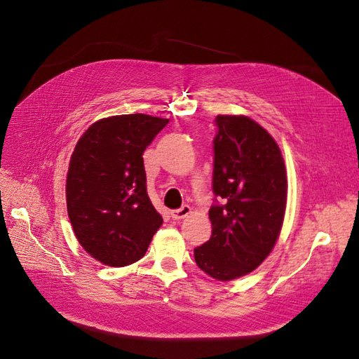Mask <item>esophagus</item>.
I'll return each mask as SVG.
<instances>
[{
    "instance_id": "34e87169",
    "label": "esophagus",
    "mask_w": 359,
    "mask_h": 359,
    "mask_svg": "<svg viewBox=\"0 0 359 359\" xmlns=\"http://www.w3.org/2000/svg\"><path fill=\"white\" fill-rule=\"evenodd\" d=\"M190 212H191L190 206L189 205H182L181 208H178V210H172L170 215H172L173 220H181V219H184V217H187Z\"/></svg>"
}]
</instances>
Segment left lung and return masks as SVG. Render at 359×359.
<instances>
[{"label":"left lung","instance_id":"8db88e82","mask_svg":"<svg viewBox=\"0 0 359 359\" xmlns=\"http://www.w3.org/2000/svg\"><path fill=\"white\" fill-rule=\"evenodd\" d=\"M210 241L194 248L198 266L215 280L252 273L276 245L285 219L283 156L264 127L244 115H217Z\"/></svg>","mask_w":359,"mask_h":359}]
</instances>
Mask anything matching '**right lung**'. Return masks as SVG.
I'll return each mask as SVG.
<instances>
[{"label":"right lung","instance_id":"1","mask_svg":"<svg viewBox=\"0 0 359 359\" xmlns=\"http://www.w3.org/2000/svg\"><path fill=\"white\" fill-rule=\"evenodd\" d=\"M168 123L144 114L103 118L74 147L69 219L85 252L104 265L137 262L163 223L148 198L142 154Z\"/></svg>","mask_w":359,"mask_h":359}]
</instances>
